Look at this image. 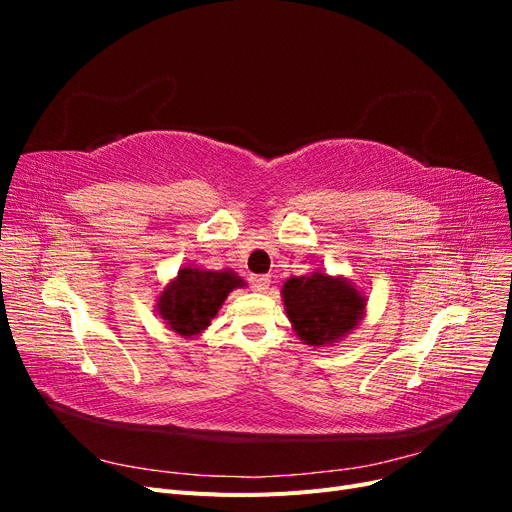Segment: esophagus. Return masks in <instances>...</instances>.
Returning a JSON list of instances; mask_svg holds the SVG:
<instances>
[{
	"label": "esophagus",
	"mask_w": 512,
	"mask_h": 512,
	"mask_svg": "<svg viewBox=\"0 0 512 512\" xmlns=\"http://www.w3.org/2000/svg\"><path fill=\"white\" fill-rule=\"evenodd\" d=\"M250 284H252V288H254L256 292H265V290L269 288L271 280H269L267 275H254V277H250Z\"/></svg>",
	"instance_id": "34e87169"
}]
</instances>
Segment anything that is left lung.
I'll return each instance as SVG.
<instances>
[{
    "label": "left lung",
    "instance_id": "left-lung-1",
    "mask_svg": "<svg viewBox=\"0 0 512 512\" xmlns=\"http://www.w3.org/2000/svg\"><path fill=\"white\" fill-rule=\"evenodd\" d=\"M286 316L303 344L333 346L352 333L365 318L367 297L344 275L320 269L292 275L282 286Z\"/></svg>",
    "mask_w": 512,
    "mask_h": 512
}]
</instances>
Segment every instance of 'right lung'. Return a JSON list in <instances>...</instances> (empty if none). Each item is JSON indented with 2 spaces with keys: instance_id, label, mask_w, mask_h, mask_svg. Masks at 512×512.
<instances>
[{
  "instance_id": "obj_1",
  "label": "right lung",
  "mask_w": 512,
  "mask_h": 512,
  "mask_svg": "<svg viewBox=\"0 0 512 512\" xmlns=\"http://www.w3.org/2000/svg\"><path fill=\"white\" fill-rule=\"evenodd\" d=\"M247 286L232 269L213 271L185 265L156 299V314L170 331L181 337H198L218 316L232 290Z\"/></svg>"
}]
</instances>
